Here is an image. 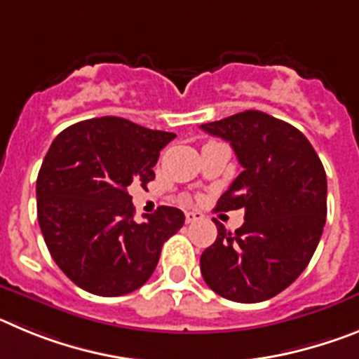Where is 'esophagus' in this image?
<instances>
[{"label": "esophagus", "instance_id": "1", "mask_svg": "<svg viewBox=\"0 0 359 359\" xmlns=\"http://www.w3.org/2000/svg\"><path fill=\"white\" fill-rule=\"evenodd\" d=\"M201 219H203L201 212H187L185 214L187 223H196V221H201Z\"/></svg>", "mask_w": 359, "mask_h": 359}]
</instances>
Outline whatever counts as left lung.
Masks as SVG:
<instances>
[{
	"mask_svg": "<svg viewBox=\"0 0 359 359\" xmlns=\"http://www.w3.org/2000/svg\"><path fill=\"white\" fill-rule=\"evenodd\" d=\"M201 129L230 142L243 167L215 212L244 208L233 233L214 219L217 239L201 255L203 278L228 300L262 302L293 284L318 246L327 215L325 170L302 133L262 111Z\"/></svg>",
	"mask_w": 359,
	"mask_h": 359,
	"instance_id": "1",
	"label": "left lung"
}]
</instances>
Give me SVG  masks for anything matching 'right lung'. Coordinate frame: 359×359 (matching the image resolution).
Here are the masks:
<instances>
[{
	"label": "right lung",
	"instance_id": "right-lung-1",
	"mask_svg": "<svg viewBox=\"0 0 359 359\" xmlns=\"http://www.w3.org/2000/svg\"><path fill=\"white\" fill-rule=\"evenodd\" d=\"M174 138L102 116L73 123L52 142L37 176V219L50 255L73 284L120 297L149 280L185 214L160 207L136 223L128 187L154 180L152 167Z\"/></svg>",
	"mask_w": 359,
	"mask_h": 359
}]
</instances>
